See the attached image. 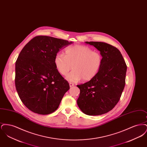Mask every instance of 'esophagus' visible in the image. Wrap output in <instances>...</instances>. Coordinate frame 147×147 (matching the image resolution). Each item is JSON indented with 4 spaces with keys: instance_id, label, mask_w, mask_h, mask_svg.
Masks as SVG:
<instances>
[{
    "instance_id": "1",
    "label": "esophagus",
    "mask_w": 147,
    "mask_h": 147,
    "mask_svg": "<svg viewBox=\"0 0 147 147\" xmlns=\"http://www.w3.org/2000/svg\"><path fill=\"white\" fill-rule=\"evenodd\" d=\"M74 85V83H69V86H70V87H72V86H73Z\"/></svg>"
}]
</instances>
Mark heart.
<instances>
[{
    "instance_id": "heart-1",
    "label": "heart",
    "mask_w": 147,
    "mask_h": 147,
    "mask_svg": "<svg viewBox=\"0 0 147 147\" xmlns=\"http://www.w3.org/2000/svg\"><path fill=\"white\" fill-rule=\"evenodd\" d=\"M55 64L59 73L67 76L70 82H77L83 79L85 82L91 80L97 76L103 63V57L98 51L90 47L77 45L67 47L65 55L58 53L55 58Z\"/></svg>"
}]
</instances>
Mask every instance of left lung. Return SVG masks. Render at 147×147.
I'll list each match as a JSON object with an SVG mask.
<instances>
[{
    "mask_svg": "<svg viewBox=\"0 0 147 147\" xmlns=\"http://www.w3.org/2000/svg\"><path fill=\"white\" fill-rule=\"evenodd\" d=\"M100 51L103 63L97 76L78 85L77 104L84 113L97 116L109 112L118 103L126 84L127 65L119 49L101 42H86Z\"/></svg>",
    "mask_w": 147,
    "mask_h": 147,
    "instance_id": "obj_1",
    "label": "left lung"
}]
</instances>
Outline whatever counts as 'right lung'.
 <instances>
[{"mask_svg": "<svg viewBox=\"0 0 147 147\" xmlns=\"http://www.w3.org/2000/svg\"><path fill=\"white\" fill-rule=\"evenodd\" d=\"M71 43L37 36L21 50L15 63V86L21 101L31 111L40 115L55 111L69 89L54 61L57 53Z\"/></svg>", "mask_w": 147, "mask_h": 147, "instance_id": "right-lung-1", "label": "right lung"}]
</instances>
